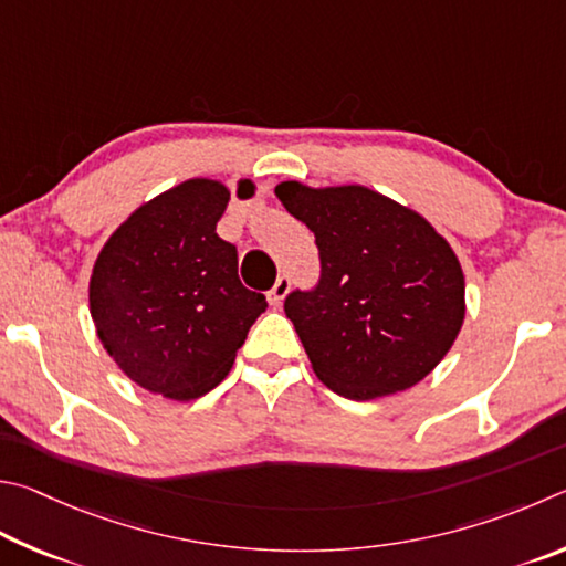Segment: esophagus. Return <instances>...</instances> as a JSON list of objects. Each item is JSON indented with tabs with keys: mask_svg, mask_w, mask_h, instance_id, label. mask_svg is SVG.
Masks as SVG:
<instances>
[{
	"mask_svg": "<svg viewBox=\"0 0 566 566\" xmlns=\"http://www.w3.org/2000/svg\"><path fill=\"white\" fill-rule=\"evenodd\" d=\"M289 291H291V277L289 275H281L275 281L273 289L268 291V303L275 305V308H277V305L285 301V295H289Z\"/></svg>",
	"mask_w": 566,
	"mask_h": 566,
	"instance_id": "esophagus-1",
	"label": "esophagus"
}]
</instances>
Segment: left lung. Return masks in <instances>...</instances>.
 I'll use <instances>...</instances> for the list:
<instances>
[{"label":"left lung","instance_id":"obj_1","mask_svg":"<svg viewBox=\"0 0 566 566\" xmlns=\"http://www.w3.org/2000/svg\"><path fill=\"white\" fill-rule=\"evenodd\" d=\"M315 233L321 281L293 291L285 315L313 373L348 400L408 390L448 355L464 321V275L424 218L365 186H275Z\"/></svg>","mask_w":566,"mask_h":566}]
</instances>
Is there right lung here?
I'll use <instances>...</instances> for the list:
<instances>
[{
	"mask_svg": "<svg viewBox=\"0 0 566 566\" xmlns=\"http://www.w3.org/2000/svg\"><path fill=\"white\" fill-rule=\"evenodd\" d=\"M243 178L238 196H253ZM231 191L188 178L138 206L108 235L88 281V311L114 363L144 390L196 400L233 368L265 295L238 277L235 245L218 238Z\"/></svg>",
	"mask_w": 566,
	"mask_h": 566,
	"instance_id": "obj_1",
	"label": "right lung"
}]
</instances>
